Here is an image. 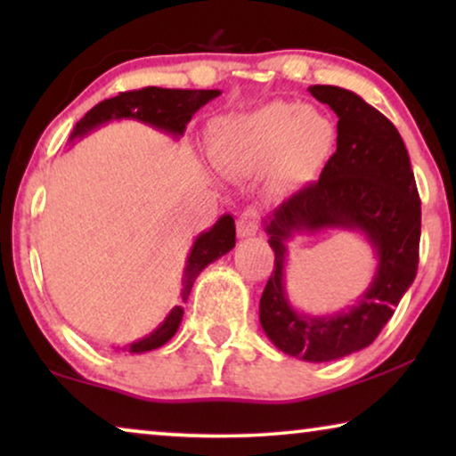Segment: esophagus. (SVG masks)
<instances>
[{
	"instance_id": "esophagus-1",
	"label": "esophagus",
	"mask_w": 456,
	"mask_h": 456,
	"mask_svg": "<svg viewBox=\"0 0 456 456\" xmlns=\"http://www.w3.org/2000/svg\"><path fill=\"white\" fill-rule=\"evenodd\" d=\"M259 230V214L255 208H248L240 214L239 222H236V232H239L240 239H248V236H255Z\"/></svg>"
}]
</instances>
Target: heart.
I'll use <instances>...</instances> for the list:
<instances>
[{
    "label": "heart",
    "mask_w": 456,
    "mask_h": 456,
    "mask_svg": "<svg viewBox=\"0 0 456 456\" xmlns=\"http://www.w3.org/2000/svg\"><path fill=\"white\" fill-rule=\"evenodd\" d=\"M336 128L328 116L295 102H267L214 124L217 159L239 174L270 164L276 183L301 186L314 180L332 155Z\"/></svg>",
    "instance_id": "b5f03b06"
}]
</instances>
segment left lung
Returning a JSON list of instances; mask_svg holds the SVG:
<instances>
[{
    "instance_id": "obj_1",
    "label": "left lung",
    "mask_w": 456,
    "mask_h": 456,
    "mask_svg": "<svg viewBox=\"0 0 456 456\" xmlns=\"http://www.w3.org/2000/svg\"><path fill=\"white\" fill-rule=\"evenodd\" d=\"M309 93L338 116L336 153L317 183L295 192L264 220L276 259L259 301V323L282 353L323 363L370 346L413 284L421 201L409 153L388 118L342 86L314 85ZM320 229L363 235L377 257V270L353 305L311 316L291 305L285 265L291 236Z\"/></svg>"
}]
</instances>
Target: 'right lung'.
I'll return each mask as SVG.
<instances>
[{
  "mask_svg": "<svg viewBox=\"0 0 456 456\" xmlns=\"http://www.w3.org/2000/svg\"><path fill=\"white\" fill-rule=\"evenodd\" d=\"M220 95V89H159V86H147V89L141 91L120 93V95L105 99V102L97 103L91 111H86L85 118H80L77 126L72 128L68 145L74 147L85 136L95 133L97 128L118 120H136L141 124H147V126L159 130L164 134H170L172 139L178 141L184 134L186 124L191 122V118L205 103H209L211 99ZM234 242V217L230 214H224L214 226L203 230L195 239V242H192L189 257L184 261L180 305H174L170 314L158 323V328H153L142 338L130 342L122 351L139 354L164 346L178 332L184 314L183 303H186V298H189L191 289L199 273L209 264H214L216 259H220L222 255L232 251Z\"/></svg>",
  "mask_w": 456,
  "mask_h": 456,
  "instance_id": "right-lung-1",
  "label": "right lung"
}]
</instances>
